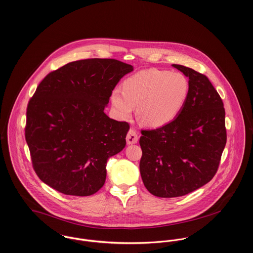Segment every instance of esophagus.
<instances>
[{
  "instance_id": "1",
  "label": "esophagus",
  "mask_w": 253,
  "mask_h": 253,
  "mask_svg": "<svg viewBox=\"0 0 253 253\" xmlns=\"http://www.w3.org/2000/svg\"><path fill=\"white\" fill-rule=\"evenodd\" d=\"M126 139L127 144H135L138 141L137 132L133 128H130L126 134Z\"/></svg>"
}]
</instances>
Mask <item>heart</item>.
<instances>
[{
	"label": "heart",
	"mask_w": 253,
	"mask_h": 253,
	"mask_svg": "<svg viewBox=\"0 0 253 253\" xmlns=\"http://www.w3.org/2000/svg\"><path fill=\"white\" fill-rule=\"evenodd\" d=\"M189 90V80L182 72L146 69L128 77L123 91L114 89L111 101L121 119L128 118L137 106L138 119L144 125L160 127L182 112Z\"/></svg>",
	"instance_id": "heart-1"
}]
</instances>
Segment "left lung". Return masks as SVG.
Listing matches in <instances>:
<instances>
[{"label": "left lung", "instance_id": "8db88e82", "mask_svg": "<svg viewBox=\"0 0 253 253\" xmlns=\"http://www.w3.org/2000/svg\"><path fill=\"white\" fill-rule=\"evenodd\" d=\"M189 79L184 109L171 123L142 129L140 174L155 196L171 198L190 193L215 175L227 134L223 102L206 75L173 65Z\"/></svg>", "mask_w": 253, "mask_h": 253}]
</instances>
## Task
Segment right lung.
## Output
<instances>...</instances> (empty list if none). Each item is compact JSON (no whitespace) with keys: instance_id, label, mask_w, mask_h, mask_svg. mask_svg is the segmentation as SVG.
I'll list each match as a JSON object with an SVG mask.
<instances>
[{"instance_id":"right-lung-1","label":"right lung","mask_w":253,"mask_h":253,"mask_svg":"<svg viewBox=\"0 0 253 253\" xmlns=\"http://www.w3.org/2000/svg\"><path fill=\"white\" fill-rule=\"evenodd\" d=\"M133 70L115 59L71 62L48 73L27 106L25 138L38 177L66 195L89 196L106 179V161L129 129L104 113L121 78Z\"/></svg>"}]
</instances>
